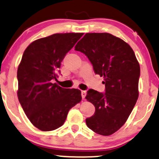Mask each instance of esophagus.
<instances>
[{"label":"esophagus","instance_id":"esophagus-1","mask_svg":"<svg viewBox=\"0 0 159 159\" xmlns=\"http://www.w3.org/2000/svg\"><path fill=\"white\" fill-rule=\"evenodd\" d=\"M81 94H82V98H83V99H85V96H86V91H81Z\"/></svg>","mask_w":159,"mask_h":159}]
</instances>
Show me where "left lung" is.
I'll return each mask as SVG.
<instances>
[{
  "label": "left lung",
  "mask_w": 159,
  "mask_h": 159,
  "mask_svg": "<svg viewBox=\"0 0 159 159\" xmlns=\"http://www.w3.org/2000/svg\"><path fill=\"white\" fill-rule=\"evenodd\" d=\"M103 77L106 93L89 89L85 99L95 106L86 125L99 135H112L124 126L139 98L140 65L124 40L107 33H86L75 46Z\"/></svg>",
  "instance_id": "8db88e82"
}]
</instances>
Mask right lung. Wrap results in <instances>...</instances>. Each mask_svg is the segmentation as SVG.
Returning a JSON list of instances; mask_svg holds the SVG:
<instances>
[{"instance_id":"add662e5","label":"right lung","mask_w":159,"mask_h":159,"mask_svg":"<svg viewBox=\"0 0 159 159\" xmlns=\"http://www.w3.org/2000/svg\"><path fill=\"white\" fill-rule=\"evenodd\" d=\"M83 33H56L37 39L24 50L17 71L18 100L33 126L44 132L60 127L69 110L81 101V91L63 89L57 72Z\"/></svg>"}]
</instances>
